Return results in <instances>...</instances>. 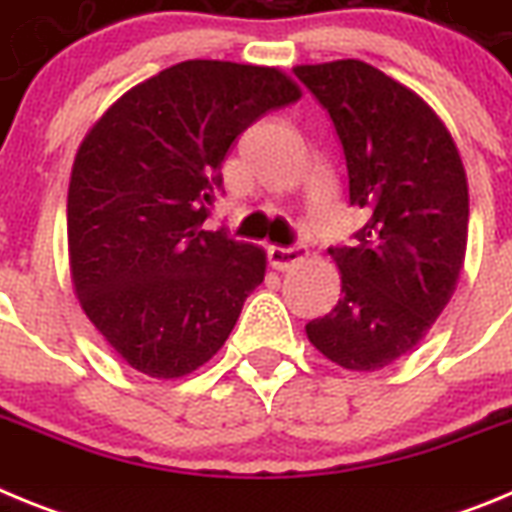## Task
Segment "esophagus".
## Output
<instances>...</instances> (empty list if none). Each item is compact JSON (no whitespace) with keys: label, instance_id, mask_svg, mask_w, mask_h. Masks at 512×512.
Instances as JSON below:
<instances>
[{"label":"esophagus","instance_id":"1","mask_svg":"<svg viewBox=\"0 0 512 512\" xmlns=\"http://www.w3.org/2000/svg\"><path fill=\"white\" fill-rule=\"evenodd\" d=\"M269 264L274 266V269L284 271L289 269V266L300 264L302 259L307 256V248L305 246H269Z\"/></svg>","mask_w":512,"mask_h":512}]
</instances>
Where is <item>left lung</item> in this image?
I'll return each instance as SVG.
<instances>
[{
  "label": "left lung",
  "instance_id": "left-lung-1",
  "mask_svg": "<svg viewBox=\"0 0 512 512\" xmlns=\"http://www.w3.org/2000/svg\"><path fill=\"white\" fill-rule=\"evenodd\" d=\"M328 110L348 171V200L369 212L351 246L328 253L341 300L305 325L320 354L377 372L413 351L451 300L467 251L469 189L436 112L364 61L297 66Z\"/></svg>",
  "mask_w": 512,
  "mask_h": 512
}]
</instances>
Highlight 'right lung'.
I'll return each mask as SVG.
<instances>
[{
  "label": "right lung",
  "instance_id": "obj_1",
  "mask_svg": "<svg viewBox=\"0 0 512 512\" xmlns=\"http://www.w3.org/2000/svg\"><path fill=\"white\" fill-rule=\"evenodd\" d=\"M297 99L279 69L184 61L122 94L81 143L69 184L71 279L94 328L138 372L200 369L264 282L259 246L202 223L233 140Z\"/></svg>",
  "mask_w": 512,
  "mask_h": 512
}]
</instances>
